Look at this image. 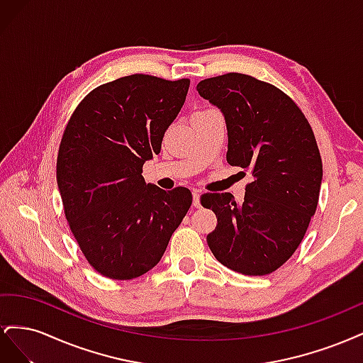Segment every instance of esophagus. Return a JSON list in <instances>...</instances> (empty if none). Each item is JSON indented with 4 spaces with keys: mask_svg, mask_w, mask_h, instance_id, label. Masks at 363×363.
I'll return each instance as SVG.
<instances>
[{
    "mask_svg": "<svg viewBox=\"0 0 363 363\" xmlns=\"http://www.w3.org/2000/svg\"><path fill=\"white\" fill-rule=\"evenodd\" d=\"M200 191H192V199H194V206L195 207H201V201H200Z\"/></svg>",
    "mask_w": 363,
    "mask_h": 363,
    "instance_id": "obj_1",
    "label": "esophagus"
}]
</instances>
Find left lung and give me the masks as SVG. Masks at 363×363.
Masks as SVG:
<instances>
[{
    "label": "left lung",
    "mask_w": 363,
    "mask_h": 363,
    "mask_svg": "<svg viewBox=\"0 0 363 363\" xmlns=\"http://www.w3.org/2000/svg\"><path fill=\"white\" fill-rule=\"evenodd\" d=\"M196 91L224 115L227 162L252 174L240 204L228 192L203 195L218 218L208 248L230 269L267 276L298 248L316 211L323 162L313 131L286 94L251 75L206 79Z\"/></svg>",
    "instance_id": "8db88e82"
}]
</instances>
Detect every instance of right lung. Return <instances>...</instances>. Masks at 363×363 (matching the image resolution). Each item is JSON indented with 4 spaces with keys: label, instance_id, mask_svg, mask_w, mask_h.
<instances>
[{
    "label": "right lung",
    "instance_id": "add662e5",
    "mask_svg": "<svg viewBox=\"0 0 363 363\" xmlns=\"http://www.w3.org/2000/svg\"><path fill=\"white\" fill-rule=\"evenodd\" d=\"M189 80L133 74L98 86L75 108L57 156V184L71 232L95 271L131 280L162 259L192 204L186 188L145 183Z\"/></svg>",
    "mask_w": 363,
    "mask_h": 363
}]
</instances>
